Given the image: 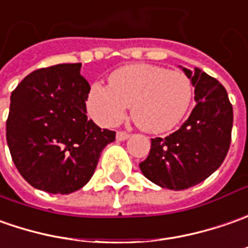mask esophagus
Listing matches in <instances>:
<instances>
[{
    "mask_svg": "<svg viewBox=\"0 0 248 248\" xmlns=\"http://www.w3.org/2000/svg\"><path fill=\"white\" fill-rule=\"evenodd\" d=\"M129 137H130V134H129V133H126V132H118V133H116V140H118V141L127 140Z\"/></svg>",
    "mask_w": 248,
    "mask_h": 248,
    "instance_id": "obj_1",
    "label": "esophagus"
}]
</instances>
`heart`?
Returning <instances> with one entry per match:
<instances>
[{"mask_svg":"<svg viewBox=\"0 0 248 248\" xmlns=\"http://www.w3.org/2000/svg\"><path fill=\"white\" fill-rule=\"evenodd\" d=\"M94 83L86 96V109L96 124L115 126L132 106V119L141 130L163 133L181 122L193 97L191 79L181 71L152 64L124 65Z\"/></svg>","mask_w":248,"mask_h":248,"instance_id":"b5f03b06","label":"heart"}]
</instances>
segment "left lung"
I'll use <instances>...</instances> for the list:
<instances>
[{
	"instance_id": "obj_1",
	"label": "left lung",
	"mask_w": 248,
	"mask_h": 248,
	"mask_svg": "<svg viewBox=\"0 0 248 248\" xmlns=\"http://www.w3.org/2000/svg\"><path fill=\"white\" fill-rule=\"evenodd\" d=\"M183 68L195 86V108L183 126L165 139H151L141 173L162 188L183 191L204 181L224 162L233 124L225 88L203 73Z\"/></svg>"
}]
</instances>
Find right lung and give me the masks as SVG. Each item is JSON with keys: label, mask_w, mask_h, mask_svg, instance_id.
I'll list each match as a JSON object with an SVG mask.
<instances>
[{"label": "right lung", "mask_w": 248, "mask_h": 248, "mask_svg": "<svg viewBox=\"0 0 248 248\" xmlns=\"http://www.w3.org/2000/svg\"><path fill=\"white\" fill-rule=\"evenodd\" d=\"M81 63L35 70L12 92L6 142L19 173L49 193L75 192L89 183L115 132L86 116L90 86Z\"/></svg>", "instance_id": "add662e5"}]
</instances>
